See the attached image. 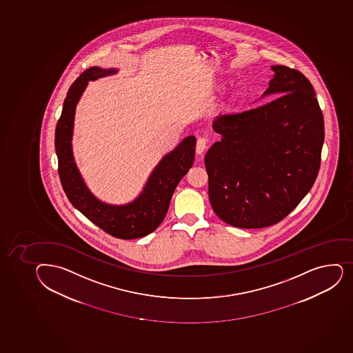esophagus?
Here are the masks:
<instances>
[{
  "label": "esophagus",
  "instance_id": "esophagus-1",
  "mask_svg": "<svg viewBox=\"0 0 353 353\" xmlns=\"http://www.w3.org/2000/svg\"><path fill=\"white\" fill-rule=\"evenodd\" d=\"M208 148V141L205 138H198L196 140V152L198 155L204 153L205 149Z\"/></svg>",
  "mask_w": 353,
  "mask_h": 353
}]
</instances>
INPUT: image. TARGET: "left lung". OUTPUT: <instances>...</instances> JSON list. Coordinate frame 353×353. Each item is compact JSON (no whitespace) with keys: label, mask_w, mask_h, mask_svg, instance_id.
Wrapping results in <instances>:
<instances>
[{"label":"left lung","mask_w":353,"mask_h":353,"mask_svg":"<svg viewBox=\"0 0 353 353\" xmlns=\"http://www.w3.org/2000/svg\"><path fill=\"white\" fill-rule=\"evenodd\" d=\"M262 97L278 99L245 112L220 116L221 140L205 165L215 214L239 228H264L286 218L315 183L324 141L323 114L308 79L271 65Z\"/></svg>","instance_id":"1"}]
</instances>
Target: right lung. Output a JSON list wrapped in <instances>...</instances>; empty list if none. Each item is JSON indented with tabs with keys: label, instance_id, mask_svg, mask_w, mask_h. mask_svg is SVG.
Segmentation results:
<instances>
[{
	"label": "right lung",
	"instance_id": "add662e5",
	"mask_svg": "<svg viewBox=\"0 0 353 353\" xmlns=\"http://www.w3.org/2000/svg\"><path fill=\"white\" fill-rule=\"evenodd\" d=\"M117 73L118 70L114 68L90 67L72 84L55 128V152L59 177L65 196L74 208L110 235L133 240L153 233L163 221L176 186L192 167L196 138L193 135L186 137L174 150L164 155L154 168L143 190L131 203L106 204L94 196L84 183L74 159L72 140L75 110L89 81Z\"/></svg>",
	"mask_w": 353,
	"mask_h": 353
}]
</instances>
